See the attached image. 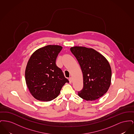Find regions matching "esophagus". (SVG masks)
I'll return each mask as SVG.
<instances>
[{
    "instance_id": "1",
    "label": "esophagus",
    "mask_w": 134,
    "mask_h": 134,
    "mask_svg": "<svg viewBox=\"0 0 134 134\" xmlns=\"http://www.w3.org/2000/svg\"><path fill=\"white\" fill-rule=\"evenodd\" d=\"M69 83H71L72 82V78L71 77H70V78H69Z\"/></svg>"
}]
</instances>
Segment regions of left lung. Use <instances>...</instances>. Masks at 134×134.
I'll list each match as a JSON object with an SVG mask.
<instances>
[{
	"instance_id": "left-lung-1",
	"label": "left lung",
	"mask_w": 134,
	"mask_h": 134,
	"mask_svg": "<svg viewBox=\"0 0 134 134\" xmlns=\"http://www.w3.org/2000/svg\"><path fill=\"white\" fill-rule=\"evenodd\" d=\"M83 73V89L78 95L87 101L103 96L111 84V69L108 60L92 48L75 46L70 48Z\"/></svg>"
}]
</instances>
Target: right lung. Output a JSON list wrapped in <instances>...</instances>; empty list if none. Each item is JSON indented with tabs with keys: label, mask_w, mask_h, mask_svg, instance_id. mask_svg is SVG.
Instances as JSON below:
<instances>
[{
	"label": "right lung",
	"mask_w": 134,
	"mask_h": 134,
	"mask_svg": "<svg viewBox=\"0 0 134 134\" xmlns=\"http://www.w3.org/2000/svg\"><path fill=\"white\" fill-rule=\"evenodd\" d=\"M62 47L47 45L35 51L26 66V84L36 99L49 102L59 95L63 86L69 80L56 64Z\"/></svg>",
	"instance_id": "1"
}]
</instances>
